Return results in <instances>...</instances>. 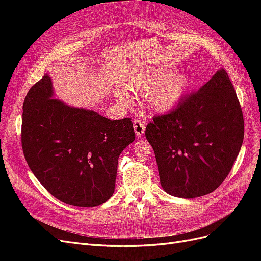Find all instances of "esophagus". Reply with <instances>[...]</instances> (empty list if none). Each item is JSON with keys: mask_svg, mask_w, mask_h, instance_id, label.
<instances>
[{"mask_svg": "<svg viewBox=\"0 0 261 261\" xmlns=\"http://www.w3.org/2000/svg\"><path fill=\"white\" fill-rule=\"evenodd\" d=\"M134 130H135V134L137 137H141L145 133V123L140 120H135L133 124Z\"/></svg>", "mask_w": 261, "mask_h": 261, "instance_id": "obj_1", "label": "esophagus"}]
</instances>
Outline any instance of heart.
<instances>
[{"instance_id":"heart-1","label":"heart","mask_w":261,"mask_h":261,"mask_svg":"<svg viewBox=\"0 0 261 261\" xmlns=\"http://www.w3.org/2000/svg\"><path fill=\"white\" fill-rule=\"evenodd\" d=\"M192 78L185 74H175L161 68H152L135 76L128 84L134 93H147L148 105L156 112H167L176 107L188 90ZM116 100L122 105H129L132 98L127 89L117 87L114 90Z\"/></svg>"}]
</instances>
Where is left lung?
I'll return each instance as SVG.
<instances>
[{
  "mask_svg": "<svg viewBox=\"0 0 261 261\" xmlns=\"http://www.w3.org/2000/svg\"><path fill=\"white\" fill-rule=\"evenodd\" d=\"M160 183L168 194L195 198L217 189L230 173L244 139V118L234 87L219 69L170 113L147 125Z\"/></svg>",
  "mask_w": 261,
  "mask_h": 261,
  "instance_id": "left-lung-1",
  "label": "left lung"
}]
</instances>
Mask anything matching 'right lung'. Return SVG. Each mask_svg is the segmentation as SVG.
<instances>
[{
  "label": "right lung",
  "instance_id": "1",
  "mask_svg": "<svg viewBox=\"0 0 261 261\" xmlns=\"http://www.w3.org/2000/svg\"><path fill=\"white\" fill-rule=\"evenodd\" d=\"M53 96L49 75L27 93L21 123L23 155L55 198L75 207L100 206L114 193L118 156L135 140L132 120L111 121Z\"/></svg>",
  "mask_w": 261,
  "mask_h": 261
}]
</instances>
